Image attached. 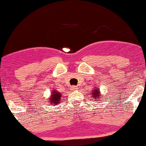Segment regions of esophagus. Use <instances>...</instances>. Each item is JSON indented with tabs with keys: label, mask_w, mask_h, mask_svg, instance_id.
<instances>
[{
	"label": "esophagus",
	"mask_w": 146,
	"mask_h": 146,
	"mask_svg": "<svg viewBox=\"0 0 146 146\" xmlns=\"http://www.w3.org/2000/svg\"><path fill=\"white\" fill-rule=\"evenodd\" d=\"M77 89H78V87H76V86H72V87H71V90H76Z\"/></svg>",
	"instance_id": "obj_1"
}]
</instances>
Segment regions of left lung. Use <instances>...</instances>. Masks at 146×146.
I'll return each instance as SVG.
<instances>
[{"label": "left lung", "mask_w": 146, "mask_h": 146, "mask_svg": "<svg viewBox=\"0 0 146 146\" xmlns=\"http://www.w3.org/2000/svg\"><path fill=\"white\" fill-rule=\"evenodd\" d=\"M91 97H92V98L95 99V100L98 101V99L100 97H102L100 95V89H99V88H94L92 91H91Z\"/></svg>", "instance_id": "obj_1"}]
</instances>
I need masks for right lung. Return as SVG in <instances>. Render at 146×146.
Wrapping results in <instances>:
<instances>
[{"instance_id": "add662e5", "label": "right lung", "mask_w": 146, "mask_h": 146, "mask_svg": "<svg viewBox=\"0 0 146 146\" xmlns=\"http://www.w3.org/2000/svg\"><path fill=\"white\" fill-rule=\"evenodd\" d=\"M61 97H62V95L60 93H58L57 91H52L51 95L49 98V103H51L52 105L58 104L59 101L61 100Z\"/></svg>"}]
</instances>
